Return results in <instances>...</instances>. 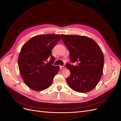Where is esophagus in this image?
<instances>
[{"label":"esophagus","mask_w":121,"mask_h":121,"mask_svg":"<svg viewBox=\"0 0 121 121\" xmlns=\"http://www.w3.org/2000/svg\"><path fill=\"white\" fill-rule=\"evenodd\" d=\"M60 69H64L65 68V67H64V66H60Z\"/></svg>","instance_id":"obj_1"}]
</instances>
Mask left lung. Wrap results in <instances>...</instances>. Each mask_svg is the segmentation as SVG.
Wrapping results in <instances>:
<instances>
[{
	"label": "left lung",
	"instance_id": "left-lung-1",
	"mask_svg": "<svg viewBox=\"0 0 121 121\" xmlns=\"http://www.w3.org/2000/svg\"><path fill=\"white\" fill-rule=\"evenodd\" d=\"M61 38L69 50L71 61L77 64L75 66L66 64L71 73L67 78L68 85L78 92L91 91L103 75L102 50L94 40L85 36L61 34Z\"/></svg>",
	"mask_w": 121,
	"mask_h": 121
}]
</instances>
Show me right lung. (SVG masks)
Wrapping results in <instances>:
<instances>
[{
    "instance_id": "1",
    "label": "right lung",
    "mask_w": 121,
    "mask_h": 121,
    "mask_svg": "<svg viewBox=\"0 0 121 121\" xmlns=\"http://www.w3.org/2000/svg\"><path fill=\"white\" fill-rule=\"evenodd\" d=\"M60 40L59 34L38 35L22 47L18 58L19 71L25 84L34 91L45 90L52 85L60 67L52 64V50ZM48 58L49 63H46Z\"/></svg>"
}]
</instances>
